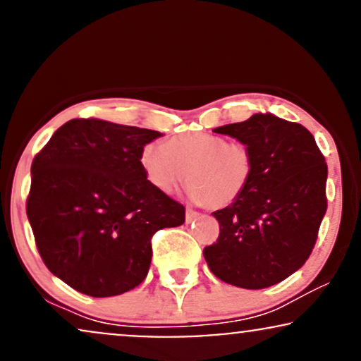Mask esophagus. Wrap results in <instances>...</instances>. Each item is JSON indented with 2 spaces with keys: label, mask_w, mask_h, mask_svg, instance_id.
Listing matches in <instances>:
<instances>
[{
  "label": "esophagus",
  "mask_w": 361,
  "mask_h": 361,
  "mask_svg": "<svg viewBox=\"0 0 361 361\" xmlns=\"http://www.w3.org/2000/svg\"><path fill=\"white\" fill-rule=\"evenodd\" d=\"M197 216H199L197 211H194V209L185 211V218H188V221H192V219H196Z\"/></svg>",
  "instance_id": "esophagus-1"
}]
</instances>
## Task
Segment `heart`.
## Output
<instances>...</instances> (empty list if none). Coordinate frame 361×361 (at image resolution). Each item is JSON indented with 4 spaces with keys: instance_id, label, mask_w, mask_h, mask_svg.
Instances as JSON below:
<instances>
[{
    "instance_id": "b5f03b06",
    "label": "heart",
    "mask_w": 361,
    "mask_h": 361,
    "mask_svg": "<svg viewBox=\"0 0 361 361\" xmlns=\"http://www.w3.org/2000/svg\"><path fill=\"white\" fill-rule=\"evenodd\" d=\"M140 165L157 189L171 192L185 179L190 201L214 209L238 201L253 176L247 145L209 133L179 135L169 140L167 148L147 143L140 152Z\"/></svg>"
}]
</instances>
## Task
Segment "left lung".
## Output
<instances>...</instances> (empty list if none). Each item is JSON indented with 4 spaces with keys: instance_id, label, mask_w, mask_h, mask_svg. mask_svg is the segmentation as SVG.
<instances>
[{
    "instance_id": "left-lung-1",
    "label": "left lung",
    "mask_w": 361,
    "mask_h": 361,
    "mask_svg": "<svg viewBox=\"0 0 361 361\" xmlns=\"http://www.w3.org/2000/svg\"><path fill=\"white\" fill-rule=\"evenodd\" d=\"M213 131L250 148L253 176L238 201L213 213L219 238L204 248L207 267L241 289L275 286L314 248L328 206V165L311 131L272 113Z\"/></svg>"
}]
</instances>
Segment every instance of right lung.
Here are the masks:
<instances>
[{"instance_id":"right-lung-1","label":"right lung","mask_w":361,"mask_h":361,"mask_svg":"<svg viewBox=\"0 0 361 361\" xmlns=\"http://www.w3.org/2000/svg\"><path fill=\"white\" fill-rule=\"evenodd\" d=\"M160 131L103 120L62 125L32 164L27 216L47 269L72 289L111 298L145 281L152 236L185 207L147 179L140 152Z\"/></svg>"}]
</instances>
